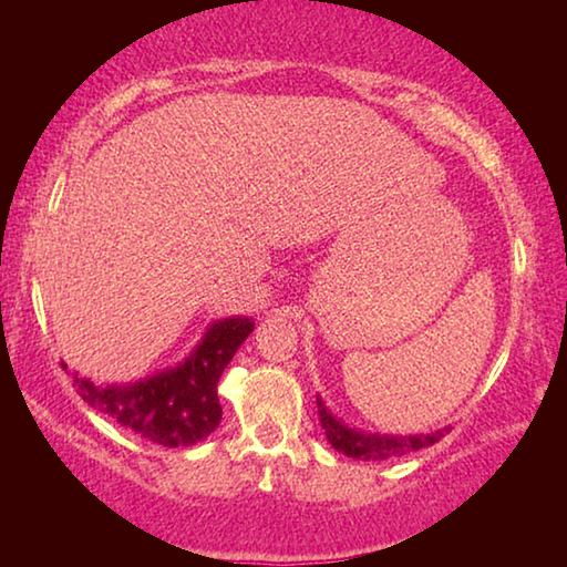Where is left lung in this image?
I'll return each instance as SVG.
<instances>
[{"instance_id": "left-lung-1", "label": "left lung", "mask_w": 567, "mask_h": 567, "mask_svg": "<svg viewBox=\"0 0 567 567\" xmlns=\"http://www.w3.org/2000/svg\"><path fill=\"white\" fill-rule=\"evenodd\" d=\"M318 412H320V425L324 430L328 443L338 450V453L354 457V460L400 457V455L415 453V450L435 445L437 440L447 433V427L435 430V433H417V435L364 433V430L344 425L340 417H334L320 395H318Z\"/></svg>"}]
</instances>
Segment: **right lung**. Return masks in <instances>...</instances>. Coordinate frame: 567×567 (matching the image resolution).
I'll return each instance as SVG.
<instances>
[{
    "label": "right lung",
    "mask_w": 567,
    "mask_h": 567,
    "mask_svg": "<svg viewBox=\"0 0 567 567\" xmlns=\"http://www.w3.org/2000/svg\"><path fill=\"white\" fill-rule=\"evenodd\" d=\"M252 330V318L215 320L177 368L127 385H97L76 372L74 382L87 405L122 427L155 445L189 447L205 440L223 420L217 382Z\"/></svg>",
    "instance_id": "obj_1"
}]
</instances>
